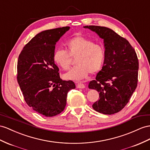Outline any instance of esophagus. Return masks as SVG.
Instances as JSON below:
<instances>
[{
	"label": "esophagus",
	"mask_w": 150,
	"mask_h": 150,
	"mask_svg": "<svg viewBox=\"0 0 150 150\" xmlns=\"http://www.w3.org/2000/svg\"><path fill=\"white\" fill-rule=\"evenodd\" d=\"M85 87V84L82 83V82H76V88H78V89H83Z\"/></svg>",
	"instance_id": "esophagus-1"
}]
</instances>
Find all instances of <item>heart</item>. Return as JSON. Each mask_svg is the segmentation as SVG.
Returning a JSON list of instances; mask_svg holds the SVG:
<instances>
[{"label": "heart", "mask_w": 150, "mask_h": 150, "mask_svg": "<svg viewBox=\"0 0 150 150\" xmlns=\"http://www.w3.org/2000/svg\"><path fill=\"white\" fill-rule=\"evenodd\" d=\"M65 45L67 51L59 49L53 54L54 61L64 70L70 68L71 57L76 58V66L64 75V79L80 80L86 78L89 73L94 74L100 71L105 57L103 45L81 35L70 38Z\"/></svg>", "instance_id": "heart-1"}]
</instances>
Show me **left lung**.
I'll list each match as a JSON object with an SVG mask.
<instances>
[{
  "label": "left lung",
  "instance_id": "left-lung-1",
  "mask_svg": "<svg viewBox=\"0 0 150 150\" xmlns=\"http://www.w3.org/2000/svg\"><path fill=\"white\" fill-rule=\"evenodd\" d=\"M83 28L96 33L104 40L105 48L101 70L89 83V89L99 93L93 108L105 115L118 113L127 104L137 85L139 62L135 50L112 29L93 25Z\"/></svg>",
  "mask_w": 150,
  "mask_h": 150
}]
</instances>
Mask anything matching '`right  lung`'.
<instances>
[{
	"instance_id": "right-lung-1",
	"label": "right lung",
	"mask_w": 150,
	"mask_h": 150,
	"mask_svg": "<svg viewBox=\"0 0 150 150\" xmlns=\"http://www.w3.org/2000/svg\"><path fill=\"white\" fill-rule=\"evenodd\" d=\"M69 26L38 33L18 57L17 80L27 105L45 117L56 116L64 110L67 94L75 89L71 80H63L53 60L55 45Z\"/></svg>"
}]
</instances>
